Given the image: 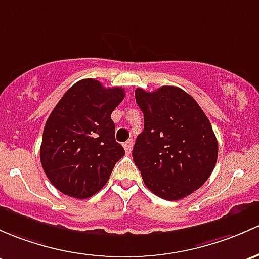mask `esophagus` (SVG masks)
I'll return each instance as SVG.
<instances>
[{"instance_id":"obj_1","label":"esophagus","mask_w":259,"mask_h":259,"mask_svg":"<svg viewBox=\"0 0 259 259\" xmlns=\"http://www.w3.org/2000/svg\"><path fill=\"white\" fill-rule=\"evenodd\" d=\"M122 146H124L125 152H126V154H129V152L132 151V148H133V141H132V140L125 141V143L122 144Z\"/></svg>"}]
</instances>
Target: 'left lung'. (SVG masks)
Returning <instances> with one entry per match:
<instances>
[{
  "instance_id": "8db88e82",
  "label": "left lung",
  "mask_w": 259,
  "mask_h": 259,
  "mask_svg": "<svg viewBox=\"0 0 259 259\" xmlns=\"http://www.w3.org/2000/svg\"><path fill=\"white\" fill-rule=\"evenodd\" d=\"M144 132L133 157L144 184L159 197L176 201L200 189L211 176L219 144L197 102L178 87L135 91Z\"/></svg>"
}]
</instances>
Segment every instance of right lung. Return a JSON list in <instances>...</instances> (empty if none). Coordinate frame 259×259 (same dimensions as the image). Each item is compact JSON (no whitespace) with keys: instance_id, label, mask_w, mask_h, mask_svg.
<instances>
[{"instance_id":"obj_1","label":"right lung","mask_w":259,"mask_h":259,"mask_svg":"<svg viewBox=\"0 0 259 259\" xmlns=\"http://www.w3.org/2000/svg\"><path fill=\"white\" fill-rule=\"evenodd\" d=\"M124 97L122 88L88 78L73 84L54 107L43 130L40 162L62 194L83 200L108 182L125 154L111 120Z\"/></svg>"}]
</instances>
